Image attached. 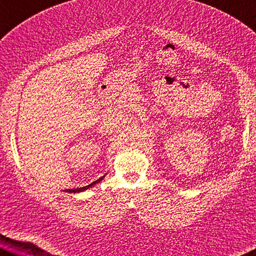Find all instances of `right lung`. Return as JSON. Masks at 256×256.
I'll return each instance as SVG.
<instances>
[{"mask_svg":"<svg viewBox=\"0 0 256 256\" xmlns=\"http://www.w3.org/2000/svg\"><path fill=\"white\" fill-rule=\"evenodd\" d=\"M106 176V175H104ZM104 176H102L101 178H99L98 179V180H96V182H91L90 184H88V186H84V187H80V188H74V189H64V192H70V194H76V192H84V190H86V189H89L90 187H92V186H94L96 184H98V182H100L103 178H104Z\"/></svg>","mask_w":256,"mask_h":256,"instance_id":"add662e5","label":"right lung"}]
</instances>
